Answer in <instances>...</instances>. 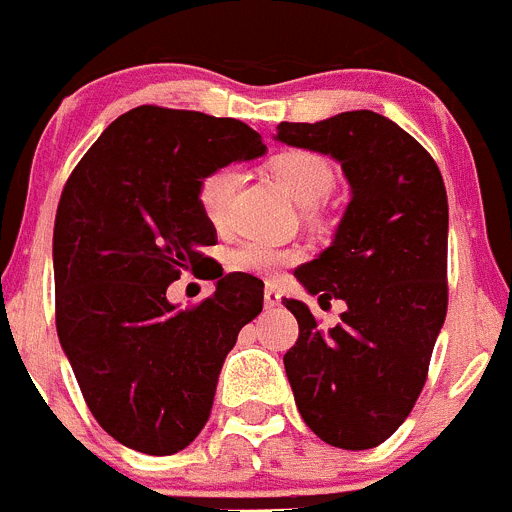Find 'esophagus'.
<instances>
[{"mask_svg":"<svg viewBox=\"0 0 512 512\" xmlns=\"http://www.w3.org/2000/svg\"><path fill=\"white\" fill-rule=\"evenodd\" d=\"M264 305L269 307V310H274V307H279L282 305V295H279L277 292V287H266V292H264Z\"/></svg>","mask_w":512,"mask_h":512,"instance_id":"esophagus-1","label":"esophagus"}]
</instances>
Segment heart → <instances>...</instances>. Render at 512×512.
<instances>
[{
	"instance_id": "obj_1",
	"label": "heart",
	"mask_w": 512,
	"mask_h": 512,
	"mask_svg": "<svg viewBox=\"0 0 512 512\" xmlns=\"http://www.w3.org/2000/svg\"><path fill=\"white\" fill-rule=\"evenodd\" d=\"M271 176L282 184L284 192L302 207H315L330 194L336 184V171L328 158L315 151H284L271 158ZM241 182V174L235 166H220L210 171L197 189V202H200L202 215L210 220L215 228H223L228 223L230 202ZM300 259V253L292 248L271 246L264 241H246L235 246L228 253L230 271H243V274H256V277H271L282 266Z\"/></svg>"
}]
</instances>
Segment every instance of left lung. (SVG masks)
Here are the masks:
<instances>
[{"instance_id":"1","label":"left lung","mask_w":512,"mask_h":512,"mask_svg":"<svg viewBox=\"0 0 512 512\" xmlns=\"http://www.w3.org/2000/svg\"><path fill=\"white\" fill-rule=\"evenodd\" d=\"M277 140L336 158L351 202L333 243L295 271L302 287L346 302L323 330L284 300L300 336L284 354L297 410L312 433L348 451L374 449L408 418L446 320L449 200L431 153L372 110L279 122Z\"/></svg>"}]
</instances>
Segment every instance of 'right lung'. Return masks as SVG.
Instances as JSON below:
<instances>
[{
	"instance_id": "right-lung-1",
	"label": "right lung",
	"mask_w": 512,
	"mask_h": 512,
	"mask_svg": "<svg viewBox=\"0 0 512 512\" xmlns=\"http://www.w3.org/2000/svg\"><path fill=\"white\" fill-rule=\"evenodd\" d=\"M233 117L143 104L117 117L61 192L53 228L56 330L89 410L128 449L169 456L210 418L223 361L264 307V284L223 274L197 189L210 171L264 156ZM194 270L216 292L187 311L165 289Z\"/></svg>"
}]
</instances>
